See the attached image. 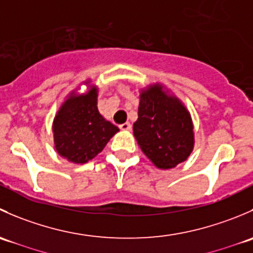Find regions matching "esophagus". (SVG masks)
Wrapping results in <instances>:
<instances>
[{
	"label": "esophagus",
	"instance_id": "1",
	"mask_svg": "<svg viewBox=\"0 0 253 253\" xmlns=\"http://www.w3.org/2000/svg\"><path fill=\"white\" fill-rule=\"evenodd\" d=\"M131 127H132V125L129 124V122H125V124L120 125V128H121L122 131H129V129H131Z\"/></svg>",
	"mask_w": 253,
	"mask_h": 253
}]
</instances>
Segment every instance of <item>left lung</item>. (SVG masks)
Listing matches in <instances>:
<instances>
[{
	"instance_id": "1",
	"label": "left lung",
	"mask_w": 253,
	"mask_h": 253,
	"mask_svg": "<svg viewBox=\"0 0 253 253\" xmlns=\"http://www.w3.org/2000/svg\"><path fill=\"white\" fill-rule=\"evenodd\" d=\"M133 134L145 157L162 170L186 162L195 147V131L185 104L162 83L139 90Z\"/></svg>"
}]
</instances>
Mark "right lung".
<instances>
[{"label": "right lung", "mask_w": 253, "mask_h": 253, "mask_svg": "<svg viewBox=\"0 0 253 253\" xmlns=\"http://www.w3.org/2000/svg\"><path fill=\"white\" fill-rule=\"evenodd\" d=\"M61 103L52 121L53 148L60 157L73 164H85L105 148L120 131L98 110V85L85 79Z\"/></svg>", "instance_id": "obj_1"}]
</instances>
